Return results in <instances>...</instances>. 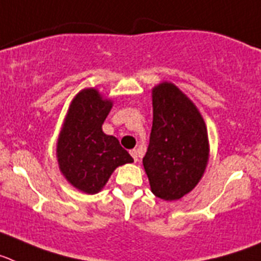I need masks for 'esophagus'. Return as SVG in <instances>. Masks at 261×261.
Listing matches in <instances>:
<instances>
[{"mask_svg":"<svg viewBox=\"0 0 261 261\" xmlns=\"http://www.w3.org/2000/svg\"><path fill=\"white\" fill-rule=\"evenodd\" d=\"M130 153H131V156H133L134 160L137 162V160H138V151H137V149H131Z\"/></svg>","mask_w":261,"mask_h":261,"instance_id":"esophagus-1","label":"esophagus"}]
</instances>
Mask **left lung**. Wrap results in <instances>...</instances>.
Segmentation results:
<instances>
[{
  "label": "left lung",
  "mask_w": 261,
  "mask_h": 261,
  "mask_svg": "<svg viewBox=\"0 0 261 261\" xmlns=\"http://www.w3.org/2000/svg\"><path fill=\"white\" fill-rule=\"evenodd\" d=\"M153 121L143 158L151 190L165 201L180 199L198 184L209 160L205 121L174 84L152 89Z\"/></svg>",
  "instance_id": "obj_1"
}]
</instances>
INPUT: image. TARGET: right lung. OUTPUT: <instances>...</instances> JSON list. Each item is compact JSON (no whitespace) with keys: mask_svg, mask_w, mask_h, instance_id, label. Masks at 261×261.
<instances>
[{"mask_svg":"<svg viewBox=\"0 0 261 261\" xmlns=\"http://www.w3.org/2000/svg\"><path fill=\"white\" fill-rule=\"evenodd\" d=\"M112 108V101L97 89H83L72 99L59 135V168L68 182L84 193H98L117 167L134 162L117 138L102 131Z\"/></svg>","mask_w":261,"mask_h":261,"instance_id":"right-lung-1","label":"right lung"}]
</instances>
